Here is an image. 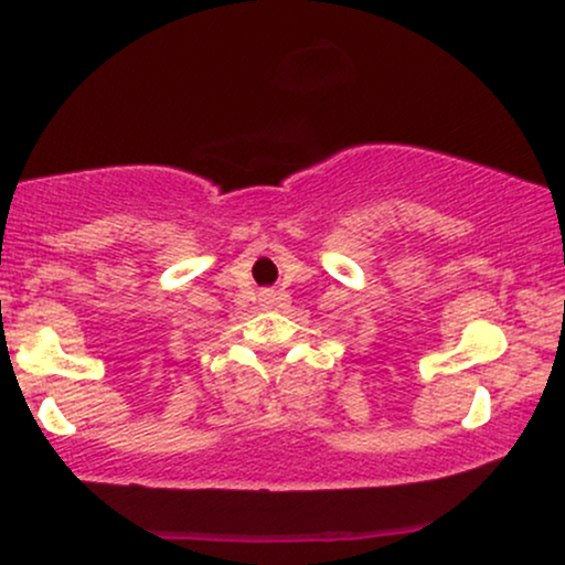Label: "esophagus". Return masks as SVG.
I'll return each instance as SVG.
<instances>
[{"label": "esophagus", "mask_w": 565, "mask_h": 565, "mask_svg": "<svg viewBox=\"0 0 565 565\" xmlns=\"http://www.w3.org/2000/svg\"><path fill=\"white\" fill-rule=\"evenodd\" d=\"M259 298H262V303H265V306H275L277 303V292L275 290H262Z\"/></svg>", "instance_id": "34e87169"}]
</instances>
